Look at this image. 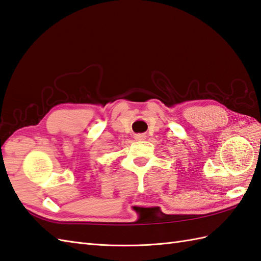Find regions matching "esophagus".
<instances>
[{
	"mask_svg": "<svg viewBox=\"0 0 261 261\" xmlns=\"http://www.w3.org/2000/svg\"><path fill=\"white\" fill-rule=\"evenodd\" d=\"M135 139L137 141H142L145 139V135H143V133H138V135L135 136Z\"/></svg>",
	"mask_w": 261,
	"mask_h": 261,
	"instance_id": "1",
	"label": "esophagus"
}]
</instances>
